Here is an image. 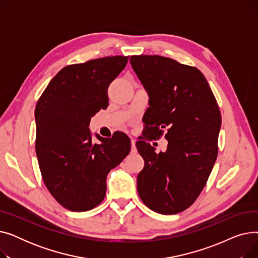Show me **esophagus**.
Segmentation results:
<instances>
[{"instance_id":"1","label":"esophagus","mask_w":258,"mask_h":258,"mask_svg":"<svg viewBox=\"0 0 258 258\" xmlns=\"http://www.w3.org/2000/svg\"><path fill=\"white\" fill-rule=\"evenodd\" d=\"M131 152L133 153V154H135V153H137V147H136V142H135V139H133L132 138V140H131Z\"/></svg>"}]
</instances>
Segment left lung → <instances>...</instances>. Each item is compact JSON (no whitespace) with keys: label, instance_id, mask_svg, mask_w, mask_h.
Segmentation results:
<instances>
[{"label":"left lung","instance_id":"8db88e82","mask_svg":"<svg viewBox=\"0 0 258 258\" xmlns=\"http://www.w3.org/2000/svg\"><path fill=\"white\" fill-rule=\"evenodd\" d=\"M133 70L148 93L146 127L166 152L144 140L136 143L144 159L137 189L144 204L162 214L190 207L205 187L218 157L221 112L205 76L195 67L160 55L131 56Z\"/></svg>","mask_w":258,"mask_h":258}]
</instances>
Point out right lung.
Returning <instances> with one entry per match:
<instances>
[{"label": "right lung", "instance_id": "right-lung-1", "mask_svg": "<svg viewBox=\"0 0 258 258\" xmlns=\"http://www.w3.org/2000/svg\"><path fill=\"white\" fill-rule=\"evenodd\" d=\"M128 56H106L67 66L54 76L35 107V152L46 187L71 211L98 206L106 191V175L131 152L123 133L112 138L96 134L91 118L108 105L107 89L124 69Z\"/></svg>", "mask_w": 258, "mask_h": 258}]
</instances>
